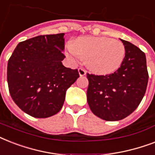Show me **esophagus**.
Instances as JSON below:
<instances>
[{
	"instance_id": "1",
	"label": "esophagus",
	"mask_w": 155,
	"mask_h": 155,
	"mask_svg": "<svg viewBox=\"0 0 155 155\" xmlns=\"http://www.w3.org/2000/svg\"><path fill=\"white\" fill-rule=\"evenodd\" d=\"M78 71H79V74H80V76H84V75H86V73H87V71L82 68H79V69H78Z\"/></svg>"
}]
</instances>
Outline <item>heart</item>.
<instances>
[{"instance_id": "1", "label": "heart", "mask_w": 155, "mask_h": 155, "mask_svg": "<svg viewBox=\"0 0 155 155\" xmlns=\"http://www.w3.org/2000/svg\"><path fill=\"white\" fill-rule=\"evenodd\" d=\"M67 52L75 62L86 58L89 69L100 75L115 72L120 68L125 56L122 42L108 37H83L74 43H69Z\"/></svg>"}]
</instances>
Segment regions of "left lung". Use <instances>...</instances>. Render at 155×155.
Wrapping results in <instances>:
<instances>
[{
  "mask_svg": "<svg viewBox=\"0 0 155 155\" xmlns=\"http://www.w3.org/2000/svg\"><path fill=\"white\" fill-rule=\"evenodd\" d=\"M120 41L125 56L117 71L105 75L87 74L88 105L95 115L108 121L122 120L137 108L149 78L144 52L131 42Z\"/></svg>",
  "mask_w": 155,
  "mask_h": 155,
  "instance_id": "1",
  "label": "left lung"
}]
</instances>
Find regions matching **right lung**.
<instances>
[{"mask_svg": "<svg viewBox=\"0 0 155 155\" xmlns=\"http://www.w3.org/2000/svg\"><path fill=\"white\" fill-rule=\"evenodd\" d=\"M64 33L40 35L19 42L8 59L7 81L12 99L36 118L58 113L66 92L80 77L77 69L65 68Z\"/></svg>", "mask_w": 155, "mask_h": 155, "instance_id": "right-lung-1", "label": "right lung"}]
</instances>
